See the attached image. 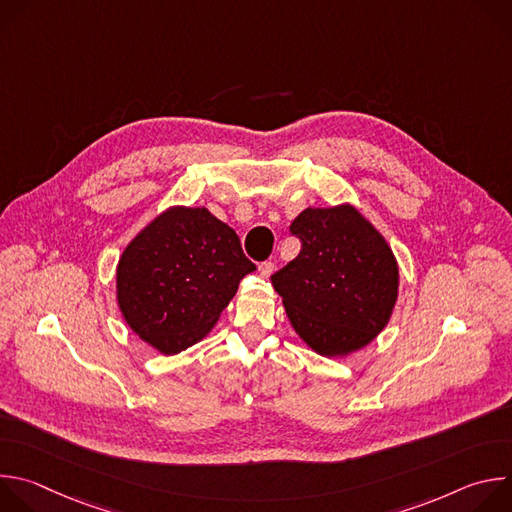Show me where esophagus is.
I'll list each match as a JSON object with an SVG mask.
<instances>
[{"instance_id":"34e87169","label":"esophagus","mask_w":512,"mask_h":512,"mask_svg":"<svg viewBox=\"0 0 512 512\" xmlns=\"http://www.w3.org/2000/svg\"><path fill=\"white\" fill-rule=\"evenodd\" d=\"M273 271H275V263H271V261H265V263L259 265V275L265 277V279H267Z\"/></svg>"}]
</instances>
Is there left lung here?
I'll return each mask as SVG.
<instances>
[{
    "mask_svg": "<svg viewBox=\"0 0 512 512\" xmlns=\"http://www.w3.org/2000/svg\"><path fill=\"white\" fill-rule=\"evenodd\" d=\"M289 231L302 251L271 275L296 334L320 356L371 344L399 298V265L387 239L356 206L302 210Z\"/></svg>",
    "mask_w": 512,
    "mask_h": 512,
    "instance_id": "obj_1",
    "label": "left lung"
}]
</instances>
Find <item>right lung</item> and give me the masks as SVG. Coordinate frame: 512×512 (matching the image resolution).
<instances>
[{"label": "right lung", "mask_w": 512, "mask_h": 512, "mask_svg": "<svg viewBox=\"0 0 512 512\" xmlns=\"http://www.w3.org/2000/svg\"><path fill=\"white\" fill-rule=\"evenodd\" d=\"M255 265L206 206H168L123 249L115 300L127 326L160 354L200 342Z\"/></svg>", "instance_id": "obj_1"}]
</instances>
